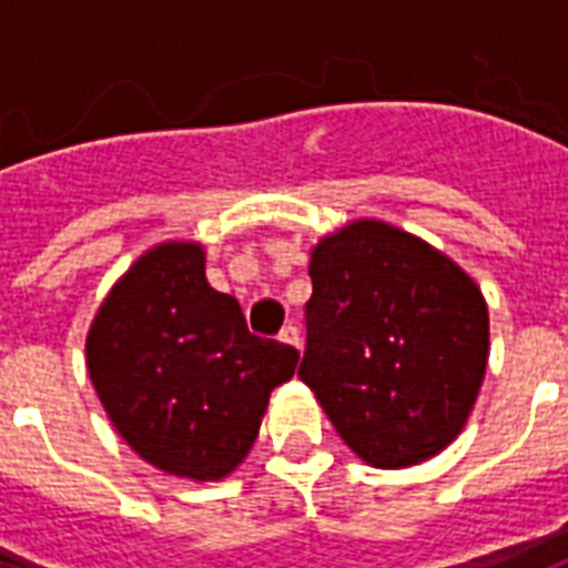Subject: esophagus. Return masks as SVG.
Returning a JSON list of instances; mask_svg holds the SVG:
<instances>
[{
	"label": "esophagus",
	"mask_w": 568,
	"mask_h": 568,
	"mask_svg": "<svg viewBox=\"0 0 568 568\" xmlns=\"http://www.w3.org/2000/svg\"><path fill=\"white\" fill-rule=\"evenodd\" d=\"M280 342L288 347H294V351H301L303 342H301V329L294 327V324H288V327H283V333H280Z\"/></svg>",
	"instance_id": "obj_1"
}]
</instances>
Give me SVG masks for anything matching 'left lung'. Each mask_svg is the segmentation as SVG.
I'll return each instance as SVG.
<instances>
[{"instance_id":"8db88e82","label":"left lung","mask_w":568,"mask_h":568,"mask_svg":"<svg viewBox=\"0 0 568 568\" xmlns=\"http://www.w3.org/2000/svg\"><path fill=\"white\" fill-rule=\"evenodd\" d=\"M306 354L297 377L374 468L436 457L466 427L489 363V310L463 267L377 217L310 253Z\"/></svg>"}]
</instances>
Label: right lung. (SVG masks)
<instances>
[{
  "label": "right lung",
  "mask_w": 568,
  "mask_h": 568,
  "mask_svg": "<svg viewBox=\"0 0 568 568\" xmlns=\"http://www.w3.org/2000/svg\"><path fill=\"white\" fill-rule=\"evenodd\" d=\"M109 422L164 475L223 480L244 463L297 351L247 329L205 280L200 241H162L111 285L84 338Z\"/></svg>",
  "instance_id": "right-lung-1"
}]
</instances>
